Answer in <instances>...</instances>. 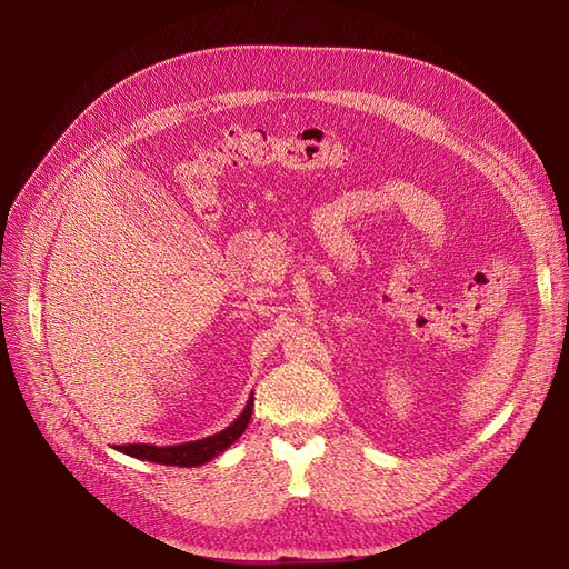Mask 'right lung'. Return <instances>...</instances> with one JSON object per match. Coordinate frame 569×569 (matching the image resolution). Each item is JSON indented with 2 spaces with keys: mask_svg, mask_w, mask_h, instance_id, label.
<instances>
[{
  "mask_svg": "<svg viewBox=\"0 0 569 569\" xmlns=\"http://www.w3.org/2000/svg\"><path fill=\"white\" fill-rule=\"evenodd\" d=\"M253 412V395L249 397L244 410L239 412L237 420L226 427L223 431L207 436L200 440H191V442H179V445H166V447H157V445H147V442H136V445H117L114 450L142 459V461H152V463H163V466H182V468H191V466H202L207 461H212L214 457H219L221 452H226L228 447L244 433V429L249 427Z\"/></svg>",
  "mask_w": 569,
  "mask_h": 569,
  "instance_id": "obj_1",
  "label": "right lung"
}]
</instances>
